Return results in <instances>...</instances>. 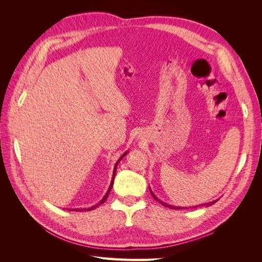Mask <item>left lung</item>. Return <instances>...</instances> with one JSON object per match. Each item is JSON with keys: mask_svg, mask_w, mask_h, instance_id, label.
<instances>
[{"mask_svg": "<svg viewBox=\"0 0 262 262\" xmlns=\"http://www.w3.org/2000/svg\"><path fill=\"white\" fill-rule=\"evenodd\" d=\"M149 191H150V193H152V195H153V198L156 200V201H158V202H160L163 206H166V207H169V208H172V209H183L184 207H176V206H171V205H168V204H166V203H163V202H161L160 200H158L156 196H155V194L153 193L152 192V190L149 189ZM215 202H217V200L216 201H213V202H210V203H206V204H204V205H202V206H210V205H213ZM196 207H199V206H194L193 208H196ZM192 208V207H191ZM185 209H186V207H185Z\"/></svg>", "mask_w": 262, "mask_h": 262, "instance_id": "8db88e82", "label": "left lung"}]
</instances>
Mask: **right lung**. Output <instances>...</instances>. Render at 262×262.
I'll return each mask as SVG.
<instances>
[{
    "label": "right lung",
    "mask_w": 262,
    "mask_h": 262,
    "mask_svg": "<svg viewBox=\"0 0 262 262\" xmlns=\"http://www.w3.org/2000/svg\"><path fill=\"white\" fill-rule=\"evenodd\" d=\"M128 152H125V153H124L121 157H120V159L117 161V163H116V166H115V169H114V176H113V181H112V184H110V186H109V189H108V191L106 192V194H105V196L102 199V201L99 203V204H96V205H94V206H92V207H89V208H82V209H79V208H75V209H71V210H75V211H81V210H92V209H94V208H96V207H98V206L99 205H101V204H103L105 201H106V199L108 198V194H109V192H110V190H112V188H113V185H114V180H115V175H116V170H117V167H118V163L120 162V160L124 157V156H125L126 154H127Z\"/></svg>",
    "instance_id": "obj_1"
}]
</instances>
